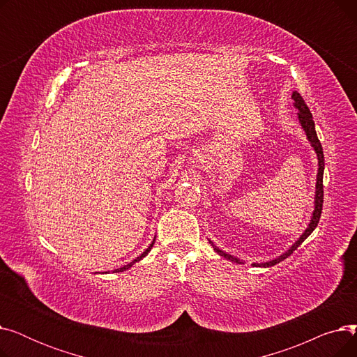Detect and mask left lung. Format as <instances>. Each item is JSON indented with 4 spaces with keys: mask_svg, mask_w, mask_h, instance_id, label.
<instances>
[{
    "mask_svg": "<svg viewBox=\"0 0 357 357\" xmlns=\"http://www.w3.org/2000/svg\"><path fill=\"white\" fill-rule=\"evenodd\" d=\"M292 98L295 101V107L298 108V119H299V123H301L303 128L305 130L307 133V137L308 140L311 142L315 153L318 156V175H317V191H315V210H314V214H312V218H311V222L308 229L305 230V233L299 237V240L295 243V245L288 250L285 252L282 256L276 257L275 260H271V261H266V264H255V266H264V268H269V266H273L276 264H279V261H282L284 259H287L288 256H291L296 249L298 246L301 245V243L315 230V227L318 226V221H320V217H321V211H323V201H324V190H323V174H324V153H323V147H321V143L320 140H318V136H317V131H315V126H314V120H312V114L311 111L308 108V105L305 104L304 98L299 96V93L295 91L292 93ZM213 245V241H210ZM214 246V245H213ZM214 250L220 255V256H224L226 259L231 260V261H236V264H241V261L237 259V257H233L231 255H227L226 252H222L220 249H217L214 246Z\"/></svg>",
    "mask_w": 357,
    "mask_h": 357,
    "instance_id": "1",
    "label": "left lung"
}]
</instances>
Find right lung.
Segmentation results:
<instances>
[{
	"mask_svg": "<svg viewBox=\"0 0 357 357\" xmlns=\"http://www.w3.org/2000/svg\"><path fill=\"white\" fill-rule=\"evenodd\" d=\"M153 245H155V240L152 241V245H150V246H149V248H147V249H146V250H144V252H143V253H142V255H140L139 257H136V259H135L133 261H130V264H128V265H126V266H123V268H119V269H114V271H112V272H123V271H126V269L131 268V266H133V265L136 264V261L142 260V259H143V257H144V256H146V255H147V253L150 252V249H152V248H153Z\"/></svg>",
	"mask_w": 357,
	"mask_h": 357,
	"instance_id": "1",
	"label": "right lung"
}]
</instances>
